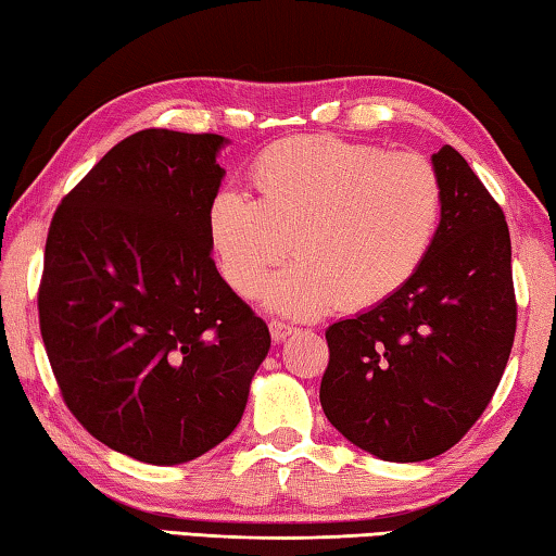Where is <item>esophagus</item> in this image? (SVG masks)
<instances>
[{
	"instance_id": "1",
	"label": "esophagus",
	"mask_w": 556,
	"mask_h": 556,
	"mask_svg": "<svg viewBox=\"0 0 556 556\" xmlns=\"http://www.w3.org/2000/svg\"><path fill=\"white\" fill-rule=\"evenodd\" d=\"M269 333H271V341L281 343V341H287L291 333H296V328L289 324H281V321H269Z\"/></svg>"
}]
</instances>
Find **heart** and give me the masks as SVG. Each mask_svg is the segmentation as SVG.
I'll list each match as a JSON object with an SVG mask.
<instances>
[{
  "mask_svg": "<svg viewBox=\"0 0 556 556\" xmlns=\"http://www.w3.org/2000/svg\"><path fill=\"white\" fill-rule=\"evenodd\" d=\"M252 184L257 199L235 188L213 199V255L240 296H255L291 244L296 260L269 281L265 304L294 318L397 294L427 260L444 205L427 159L331 135L271 144Z\"/></svg>",
  "mask_w": 556,
  "mask_h": 556,
  "instance_id": "obj_1",
  "label": "heart"
}]
</instances>
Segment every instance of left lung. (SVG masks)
I'll use <instances>...</instances> for the list:
<instances>
[{
	"label": "left lung",
	"instance_id": "8db88e82",
	"mask_svg": "<svg viewBox=\"0 0 556 556\" xmlns=\"http://www.w3.org/2000/svg\"><path fill=\"white\" fill-rule=\"evenodd\" d=\"M439 230L417 275L370 312L328 326L321 407L357 448L414 464L464 439L510 357L517 304L501 205L454 147L431 156Z\"/></svg>",
	"mask_w": 556,
	"mask_h": 556
}]
</instances>
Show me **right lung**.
Instances as JSON below:
<instances>
[{
    "mask_svg": "<svg viewBox=\"0 0 556 556\" xmlns=\"http://www.w3.org/2000/svg\"><path fill=\"white\" fill-rule=\"evenodd\" d=\"M225 144L174 129L122 139L46 240L39 324L63 402L144 464H186L228 439L271 343L211 257Z\"/></svg>",
    "mask_w": 556,
    "mask_h": 556,
    "instance_id": "1",
    "label": "right lung"
}]
</instances>
